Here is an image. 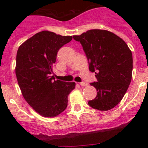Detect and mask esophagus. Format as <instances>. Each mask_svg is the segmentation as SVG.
<instances>
[{
  "mask_svg": "<svg viewBox=\"0 0 148 148\" xmlns=\"http://www.w3.org/2000/svg\"><path fill=\"white\" fill-rule=\"evenodd\" d=\"M80 85L82 87H86V86H87V82H81Z\"/></svg>",
  "mask_w": 148,
  "mask_h": 148,
  "instance_id": "1",
  "label": "esophagus"
}]
</instances>
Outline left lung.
<instances>
[{
  "instance_id": "1",
  "label": "left lung",
  "mask_w": 148,
  "mask_h": 148,
  "mask_svg": "<svg viewBox=\"0 0 148 148\" xmlns=\"http://www.w3.org/2000/svg\"><path fill=\"white\" fill-rule=\"evenodd\" d=\"M73 38L82 45L89 70L95 73L97 82L90 83L97 95L88 101L91 108L109 110L120 102L130 85L133 56L126 43L113 32L90 29Z\"/></svg>"
}]
</instances>
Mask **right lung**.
Wrapping results in <instances>:
<instances>
[{
	"label": "right lung",
	"instance_id": "1",
	"mask_svg": "<svg viewBox=\"0 0 148 148\" xmlns=\"http://www.w3.org/2000/svg\"><path fill=\"white\" fill-rule=\"evenodd\" d=\"M49 31L34 35L18 48L15 74L23 98L38 113L55 117L67 107L75 82L55 80L53 66L61 47L72 40Z\"/></svg>",
	"mask_w": 148,
	"mask_h": 148
}]
</instances>
